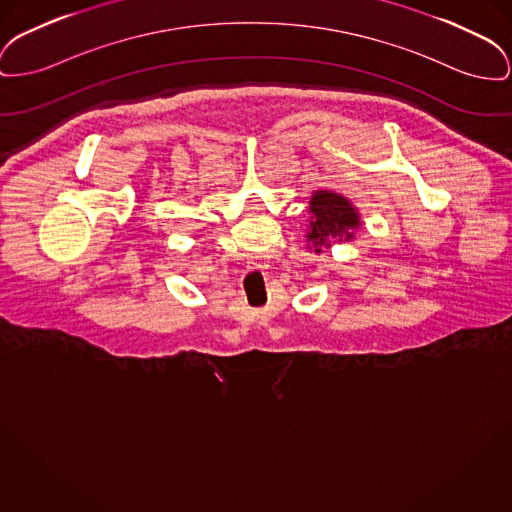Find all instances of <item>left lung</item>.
I'll use <instances>...</instances> for the list:
<instances>
[{"label":"left lung","mask_w":512,"mask_h":512,"mask_svg":"<svg viewBox=\"0 0 512 512\" xmlns=\"http://www.w3.org/2000/svg\"><path fill=\"white\" fill-rule=\"evenodd\" d=\"M309 232L307 241L315 253H321L323 247H331V238L338 241H350L354 230L360 228V212L340 193L315 191L309 201Z\"/></svg>","instance_id":"1"}]
</instances>
